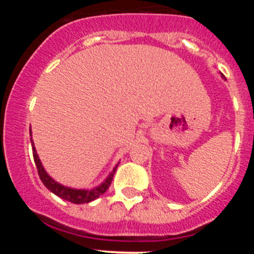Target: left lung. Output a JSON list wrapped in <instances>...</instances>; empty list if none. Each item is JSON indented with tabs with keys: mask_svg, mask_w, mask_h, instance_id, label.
I'll return each instance as SVG.
<instances>
[{
	"mask_svg": "<svg viewBox=\"0 0 254 254\" xmlns=\"http://www.w3.org/2000/svg\"><path fill=\"white\" fill-rule=\"evenodd\" d=\"M221 76H222V78H224V75H222V73H221Z\"/></svg>",
	"mask_w": 254,
	"mask_h": 254,
	"instance_id": "1",
	"label": "left lung"
}]
</instances>
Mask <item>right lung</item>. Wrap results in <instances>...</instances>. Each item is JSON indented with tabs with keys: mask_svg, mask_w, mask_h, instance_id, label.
Segmentation results:
<instances>
[{
	"mask_svg": "<svg viewBox=\"0 0 254 254\" xmlns=\"http://www.w3.org/2000/svg\"><path fill=\"white\" fill-rule=\"evenodd\" d=\"M30 136H32V129H29ZM30 142H32V148H33V157H34L35 166H37L38 175H39L40 179H42L43 184L55 195L60 196L64 200L71 201L73 204H86L91 203V201L96 200L97 198L104 194L107 191V189L109 188L112 183L113 176H114L115 170H117L118 165H115V167L113 168V171L109 173V176L104 179V182H102L99 186L94 187L92 189H76V188H70V187H66L64 184H60L59 182H56L55 179L51 178L50 176L48 175V172L45 171L44 166H43L42 161H40L39 156H38L37 150L34 147V142H33V139H30Z\"/></svg>",
	"mask_w": 254,
	"mask_h": 254,
	"instance_id": "obj_1",
	"label": "right lung"
}]
</instances>
